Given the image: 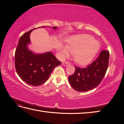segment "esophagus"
<instances>
[{
  "mask_svg": "<svg viewBox=\"0 0 124 124\" xmlns=\"http://www.w3.org/2000/svg\"><path fill=\"white\" fill-rule=\"evenodd\" d=\"M62 64L63 65V66L67 67V66H68V65H70V63L69 62H63L62 63Z\"/></svg>",
  "mask_w": 124,
  "mask_h": 124,
  "instance_id": "34e87169",
  "label": "esophagus"
}]
</instances>
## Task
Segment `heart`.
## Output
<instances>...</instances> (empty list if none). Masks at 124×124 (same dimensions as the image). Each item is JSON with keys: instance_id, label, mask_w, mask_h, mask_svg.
<instances>
[{"instance_id": "1", "label": "heart", "mask_w": 124, "mask_h": 124, "mask_svg": "<svg viewBox=\"0 0 124 124\" xmlns=\"http://www.w3.org/2000/svg\"><path fill=\"white\" fill-rule=\"evenodd\" d=\"M61 47L63 57L69 56V53L74 54L75 61L80 65H85L89 63L99 52L100 44L99 41L95 39L94 37L83 34L76 36L68 40L66 45Z\"/></svg>"}]
</instances>
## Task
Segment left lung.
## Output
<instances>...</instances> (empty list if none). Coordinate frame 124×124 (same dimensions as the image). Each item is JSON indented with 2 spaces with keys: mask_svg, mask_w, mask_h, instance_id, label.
Returning <instances> with one entry per match:
<instances>
[{
  "mask_svg": "<svg viewBox=\"0 0 124 124\" xmlns=\"http://www.w3.org/2000/svg\"><path fill=\"white\" fill-rule=\"evenodd\" d=\"M109 52L102 51L94 61L85 68L75 67V72L69 77L72 87L80 92H87L98 86L108 67Z\"/></svg>",
  "mask_w": 124,
  "mask_h": 124,
  "instance_id": "8db88e82",
  "label": "left lung"
}]
</instances>
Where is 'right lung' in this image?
Wrapping results in <instances>:
<instances>
[{"label": "right lung", "mask_w": 124, "mask_h": 124, "mask_svg": "<svg viewBox=\"0 0 124 124\" xmlns=\"http://www.w3.org/2000/svg\"><path fill=\"white\" fill-rule=\"evenodd\" d=\"M43 27L47 26L40 28ZM57 28L53 27L54 30ZM36 29L21 37L15 53V65L17 75L24 82L33 86L41 85L46 82L54 68L61 63L51 52L36 53L29 49L28 45L31 44L30 33Z\"/></svg>", "instance_id": "right-lung-1"}]
</instances>
